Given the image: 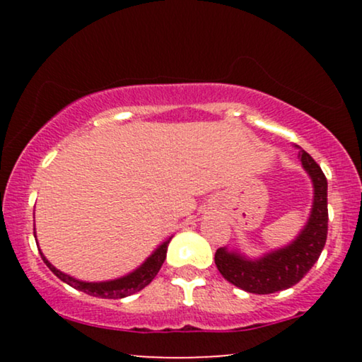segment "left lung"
I'll list each match as a JSON object with an SVG mask.
<instances>
[{
    "mask_svg": "<svg viewBox=\"0 0 362 362\" xmlns=\"http://www.w3.org/2000/svg\"><path fill=\"white\" fill-rule=\"evenodd\" d=\"M301 163L315 187V199L305 229L290 245L249 260L224 247L216 250L217 270L232 285L255 295H269L298 284L320 259L328 235V181L313 158L300 151Z\"/></svg>",
    "mask_w": 362,
    "mask_h": 362,
    "instance_id": "1",
    "label": "left lung"
}]
</instances>
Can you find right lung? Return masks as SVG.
<instances>
[{
  "instance_id": "right-lung-1",
  "label": "right lung",
  "mask_w": 362,
  "mask_h": 362,
  "mask_svg": "<svg viewBox=\"0 0 362 362\" xmlns=\"http://www.w3.org/2000/svg\"><path fill=\"white\" fill-rule=\"evenodd\" d=\"M170 240L171 239L163 242V244L150 255V259H146L145 264H143L140 269L132 272L130 275L123 276V279H118V280H112V281H100V284H88V281H78L76 279H72V276L62 274L61 270H57L56 267L49 264L47 259L42 254L41 257L44 264L49 267V270H51L57 279L66 281L67 285H71L74 288L81 290L87 295L98 296V298L117 300V298H125V296L136 293V291L143 290L146 285L151 284V280L155 279L156 274L161 269L163 262L166 259V250H168V244H170Z\"/></svg>"
}]
</instances>
